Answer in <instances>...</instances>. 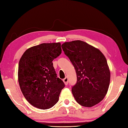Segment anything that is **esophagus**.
<instances>
[{
  "instance_id": "1",
  "label": "esophagus",
  "mask_w": 128,
  "mask_h": 128,
  "mask_svg": "<svg viewBox=\"0 0 128 128\" xmlns=\"http://www.w3.org/2000/svg\"><path fill=\"white\" fill-rule=\"evenodd\" d=\"M63 81L64 82V84L66 85V86H67V85L68 84V78L67 77H66L63 80Z\"/></svg>"
}]
</instances>
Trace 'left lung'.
Wrapping results in <instances>:
<instances>
[{"label": "left lung", "instance_id": "1", "mask_svg": "<svg viewBox=\"0 0 128 128\" xmlns=\"http://www.w3.org/2000/svg\"><path fill=\"white\" fill-rule=\"evenodd\" d=\"M62 48L74 67L77 82L72 92L81 106L99 103L109 88L110 74L105 56L98 48L81 40L65 42Z\"/></svg>", "mask_w": 128, "mask_h": 128}]
</instances>
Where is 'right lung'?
I'll list each match as a JSON object with an SVG mask.
<instances>
[{"mask_svg":"<svg viewBox=\"0 0 128 128\" xmlns=\"http://www.w3.org/2000/svg\"><path fill=\"white\" fill-rule=\"evenodd\" d=\"M60 42L42 43L26 50L19 61L18 81L26 100L42 110L59 100L64 84L57 77L52 61L61 53Z\"/></svg>","mask_w":128,"mask_h":128,"instance_id":"add662e5","label":"right lung"}]
</instances>
